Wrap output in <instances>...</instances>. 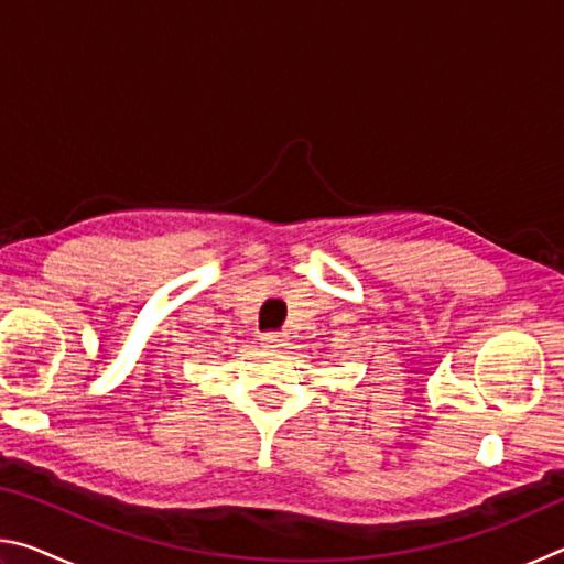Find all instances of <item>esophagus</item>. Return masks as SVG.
Segmentation results:
<instances>
[{
	"mask_svg": "<svg viewBox=\"0 0 564 564\" xmlns=\"http://www.w3.org/2000/svg\"><path fill=\"white\" fill-rule=\"evenodd\" d=\"M285 343H289V336H285V333H263V336H261V346L263 348L279 350V348L285 346Z\"/></svg>",
	"mask_w": 564,
	"mask_h": 564,
	"instance_id": "obj_1",
	"label": "esophagus"
}]
</instances>
